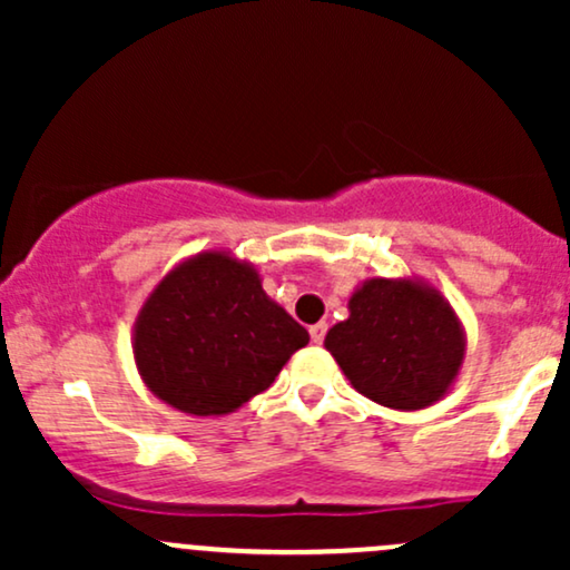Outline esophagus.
<instances>
[{
  "label": "esophagus",
  "mask_w": 570,
  "mask_h": 570,
  "mask_svg": "<svg viewBox=\"0 0 570 570\" xmlns=\"http://www.w3.org/2000/svg\"><path fill=\"white\" fill-rule=\"evenodd\" d=\"M324 335H326V324L324 322H318V324L311 326V340H313V343H322Z\"/></svg>",
  "instance_id": "34e87169"
}]
</instances>
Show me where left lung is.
Listing matches in <instances>:
<instances>
[{
    "label": "left lung",
    "mask_w": 570,
    "mask_h": 570,
    "mask_svg": "<svg viewBox=\"0 0 570 570\" xmlns=\"http://www.w3.org/2000/svg\"><path fill=\"white\" fill-rule=\"evenodd\" d=\"M324 348L353 389L391 410H423L453 389L466 332L453 305L426 281L367 278L348 299V318Z\"/></svg>",
    "instance_id": "obj_1"
}]
</instances>
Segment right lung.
<instances>
[{
    "label": "right lung",
    "mask_w": 570,
    "mask_h": 570,
    "mask_svg": "<svg viewBox=\"0 0 570 570\" xmlns=\"http://www.w3.org/2000/svg\"><path fill=\"white\" fill-rule=\"evenodd\" d=\"M257 267L225 248L181 259L144 299L134 362L155 396L187 415H230L307 345Z\"/></svg>",
    "instance_id": "obj_1"
}]
</instances>
